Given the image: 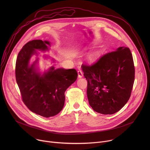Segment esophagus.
I'll list each match as a JSON object with an SVG mask.
<instances>
[{
  "instance_id": "obj_1",
  "label": "esophagus",
  "mask_w": 150,
  "mask_h": 150,
  "mask_svg": "<svg viewBox=\"0 0 150 150\" xmlns=\"http://www.w3.org/2000/svg\"><path fill=\"white\" fill-rule=\"evenodd\" d=\"M78 78H82V77L83 76V72H82V71L79 70V71H78Z\"/></svg>"
}]
</instances>
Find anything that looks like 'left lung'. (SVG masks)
<instances>
[{
  "label": "left lung",
  "instance_id": "left-lung-1",
  "mask_svg": "<svg viewBox=\"0 0 150 150\" xmlns=\"http://www.w3.org/2000/svg\"><path fill=\"white\" fill-rule=\"evenodd\" d=\"M88 81L87 97L92 109L112 115L126 104L135 79V68L129 48L120 47L101 56L92 65H82Z\"/></svg>",
  "mask_w": 150,
  "mask_h": 150
}]
</instances>
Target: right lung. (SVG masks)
Instances as JSON below:
<instances>
[{
    "label": "right lung",
    "instance_id": "right-lung-1",
    "mask_svg": "<svg viewBox=\"0 0 150 150\" xmlns=\"http://www.w3.org/2000/svg\"><path fill=\"white\" fill-rule=\"evenodd\" d=\"M50 42L35 40L25 45L18 53L15 67L17 84L23 100L33 112L45 117L57 115L65 104V92L75 82V69H55L53 65L42 72L38 67V52H49ZM34 56L36 60L32 61ZM44 58H50L44 55ZM52 63L55 62L53 58Z\"/></svg>",
    "mask_w": 150,
    "mask_h": 150
}]
</instances>
